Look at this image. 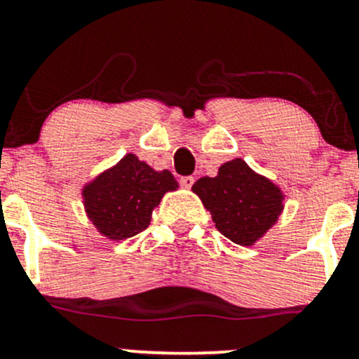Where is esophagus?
<instances>
[{
    "label": "esophagus",
    "mask_w": 359,
    "mask_h": 359,
    "mask_svg": "<svg viewBox=\"0 0 359 359\" xmlns=\"http://www.w3.org/2000/svg\"><path fill=\"white\" fill-rule=\"evenodd\" d=\"M194 184V177L192 175H185V177H180V185L185 189H191Z\"/></svg>",
    "instance_id": "obj_1"
}]
</instances>
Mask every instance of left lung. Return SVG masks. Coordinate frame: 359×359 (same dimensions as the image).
Returning a JSON list of instances; mask_svg holds the SVG:
<instances>
[{
  "mask_svg": "<svg viewBox=\"0 0 359 359\" xmlns=\"http://www.w3.org/2000/svg\"><path fill=\"white\" fill-rule=\"evenodd\" d=\"M222 236L236 245H253L278 219L282 191L255 174L241 158L219 167L216 177H203L192 185Z\"/></svg>",
  "mask_w": 359,
  "mask_h": 359,
  "instance_id": "8db88e82",
  "label": "left lung"
}]
</instances>
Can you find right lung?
Listing matches in <instances>:
<instances>
[{
	"instance_id": "1",
	"label": "right lung",
	"mask_w": 359,
	"mask_h": 359,
	"mask_svg": "<svg viewBox=\"0 0 359 359\" xmlns=\"http://www.w3.org/2000/svg\"><path fill=\"white\" fill-rule=\"evenodd\" d=\"M179 187L168 170L156 172L128 154L86 185L84 205L89 219L109 240H126L145 231L163 194Z\"/></svg>"
}]
</instances>
